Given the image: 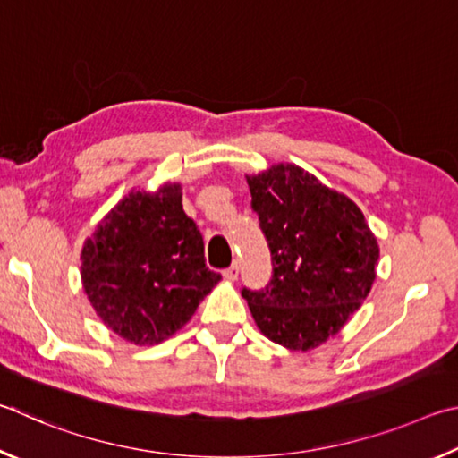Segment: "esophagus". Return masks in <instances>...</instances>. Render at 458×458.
I'll return each instance as SVG.
<instances>
[{"label":"esophagus","instance_id":"34e87169","mask_svg":"<svg viewBox=\"0 0 458 458\" xmlns=\"http://www.w3.org/2000/svg\"><path fill=\"white\" fill-rule=\"evenodd\" d=\"M223 276L227 277V279H231V282H235L237 276H239V263L237 261L231 263V266L223 271Z\"/></svg>","mask_w":458,"mask_h":458}]
</instances>
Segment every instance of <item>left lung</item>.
I'll list each match as a JSON object with an SVG mask.
<instances>
[{
	"instance_id": "left-lung-1",
	"label": "left lung",
	"mask_w": 458,
	"mask_h": 458,
	"mask_svg": "<svg viewBox=\"0 0 458 458\" xmlns=\"http://www.w3.org/2000/svg\"><path fill=\"white\" fill-rule=\"evenodd\" d=\"M271 253V279L243 287L271 342L306 352L340 332L370 293L378 243L360 208L295 165L247 176Z\"/></svg>"
}]
</instances>
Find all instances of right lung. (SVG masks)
Instances as JSON below:
<instances>
[{
	"instance_id": "add662e5",
	"label": "right lung",
	"mask_w": 458,
	"mask_h": 458,
	"mask_svg": "<svg viewBox=\"0 0 458 458\" xmlns=\"http://www.w3.org/2000/svg\"><path fill=\"white\" fill-rule=\"evenodd\" d=\"M219 279L205 263L203 235L182 211L181 184L131 192L82 250V284L96 314L139 346L181 330Z\"/></svg>"
}]
</instances>
